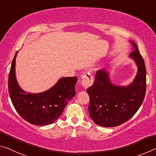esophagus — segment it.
Masks as SVG:
<instances>
[{
    "instance_id": "obj_1",
    "label": "esophagus",
    "mask_w": 156,
    "mask_h": 156,
    "mask_svg": "<svg viewBox=\"0 0 156 156\" xmlns=\"http://www.w3.org/2000/svg\"><path fill=\"white\" fill-rule=\"evenodd\" d=\"M94 83V78L93 76H91L90 73H83L82 76H81V84L84 87V88L87 89L89 87L92 85Z\"/></svg>"
}]
</instances>
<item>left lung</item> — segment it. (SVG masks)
<instances>
[{"instance_id": "obj_1", "label": "left lung", "mask_w": 156, "mask_h": 156, "mask_svg": "<svg viewBox=\"0 0 156 156\" xmlns=\"http://www.w3.org/2000/svg\"><path fill=\"white\" fill-rule=\"evenodd\" d=\"M131 43L134 48L130 58L138 67L133 83L128 86L113 85L109 73L103 69L96 71L94 83L87 90L90 96V116L101 126L115 127L127 122L137 112L144 101L147 88L145 64L137 44Z\"/></svg>"}]
</instances>
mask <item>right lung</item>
<instances>
[{
  "instance_id": "add662e5",
  "label": "right lung",
  "mask_w": 156,
  "mask_h": 156,
  "mask_svg": "<svg viewBox=\"0 0 156 156\" xmlns=\"http://www.w3.org/2000/svg\"><path fill=\"white\" fill-rule=\"evenodd\" d=\"M16 52L12 62L8 78V91L12 104L19 115L36 126H46L56 121L76 94L78 78H62L53 87L39 94L24 91L19 87L15 75Z\"/></svg>"
}]
</instances>
